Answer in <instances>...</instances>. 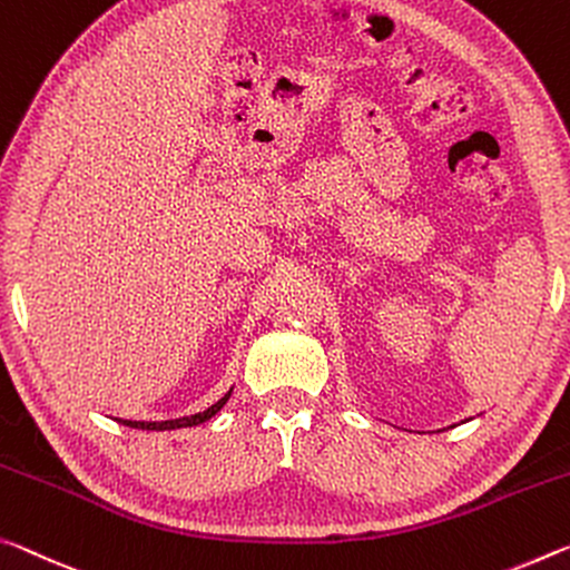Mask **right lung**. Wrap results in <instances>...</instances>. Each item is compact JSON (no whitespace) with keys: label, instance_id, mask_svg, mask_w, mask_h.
Masks as SVG:
<instances>
[{"label":"right lung","instance_id":"add662e5","mask_svg":"<svg viewBox=\"0 0 570 570\" xmlns=\"http://www.w3.org/2000/svg\"><path fill=\"white\" fill-rule=\"evenodd\" d=\"M233 393V387L228 393L223 395L218 403H213L210 409H205L200 413H193V415H183V419H169V421H126V419H116L124 426H131V429H141V431H171V429H187V426H197V423H205L210 421L215 413H218L225 403H228Z\"/></svg>","mask_w":570,"mask_h":570}]
</instances>
